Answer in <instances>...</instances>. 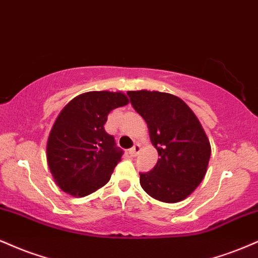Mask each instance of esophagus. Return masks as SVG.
Masks as SVG:
<instances>
[{
  "label": "esophagus",
  "instance_id": "esophagus-1",
  "mask_svg": "<svg viewBox=\"0 0 258 258\" xmlns=\"http://www.w3.org/2000/svg\"><path fill=\"white\" fill-rule=\"evenodd\" d=\"M139 152H141V146H139V144H135V146L128 150L130 155L131 156H137Z\"/></svg>",
  "mask_w": 258,
  "mask_h": 258
}]
</instances>
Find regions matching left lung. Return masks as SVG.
Wrapping results in <instances>:
<instances>
[{
    "mask_svg": "<svg viewBox=\"0 0 258 258\" xmlns=\"http://www.w3.org/2000/svg\"><path fill=\"white\" fill-rule=\"evenodd\" d=\"M135 110L143 117L159 160L139 173L142 188L162 203H178L205 177L211 146L200 121L178 97L158 91H128Z\"/></svg>",
    "mask_w": 258,
    "mask_h": 258,
    "instance_id": "8db88e82",
    "label": "left lung"
}]
</instances>
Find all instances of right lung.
Listing matches in <instances>:
<instances>
[{
    "label": "right lung",
    "mask_w": 258,
    "mask_h": 258,
    "mask_svg": "<svg viewBox=\"0 0 258 258\" xmlns=\"http://www.w3.org/2000/svg\"><path fill=\"white\" fill-rule=\"evenodd\" d=\"M128 102L121 92L93 91L64 106L47 141V164L61 190L81 198L109 182L123 152L104 125L112 109Z\"/></svg>",
    "instance_id": "add662e5"
}]
</instances>
